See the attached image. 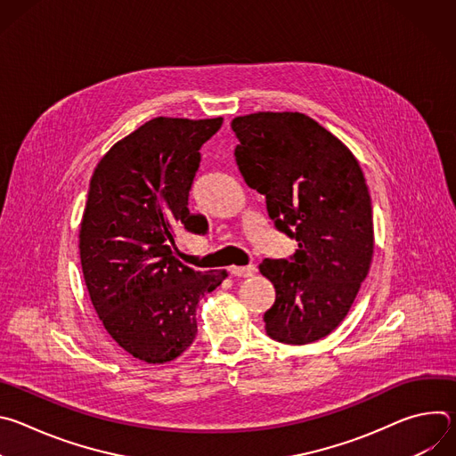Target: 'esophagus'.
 <instances>
[{
  "mask_svg": "<svg viewBox=\"0 0 456 456\" xmlns=\"http://www.w3.org/2000/svg\"><path fill=\"white\" fill-rule=\"evenodd\" d=\"M256 273L254 265H247V267H231V274L238 276V278H248Z\"/></svg>",
  "mask_w": 456,
  "mask_h": 456,
  "instance_id": "esophagus-1",
  "label": "esophagus"
}]
</instances>
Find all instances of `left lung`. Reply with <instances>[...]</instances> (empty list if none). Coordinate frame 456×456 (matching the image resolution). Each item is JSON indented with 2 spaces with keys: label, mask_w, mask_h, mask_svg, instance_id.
<instances>
[{
  "label": "left lung",
  "mask_w": 456,
  "mask_h": 456,
  "mask_svg": "<svg viewBox=\"0 0 456 456\" xmlns=\"http://www.w3.org/2000/svg\"><path fill=\"white\" fill-rule=\"evenodd\" d=\"M238 169L264 194L274 227L297 241L290 259L265 257L276 289L267 336L285 345L327 338L346 317L373 256L364 175L329 129L297 111H257L231 122Z\"/></svg>",
  "instance_id": "8db88e82"
}]
</instances>
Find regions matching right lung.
Returning a JSON list of instances; mask_svg holds the SVG:
<instances>
[{"instance_id": "1", "label": "right lung", "mask_w": 456, "mask_h": 456, "mask_svg": "<svg viewBox=\"0 0 456 456\" xmlns=\"http://www.w3.org/2000/svg\"><path fill=\"white\" fill-rule=\"evenodd\" d=\"M224 118L157 117L111 146L97 164L79 231L92 305L129 355L164 364L197 338V306L227 278L194 271L173 256L175 231L200 232L189 191L200 148Z\"/></svg>"}]
</instances>
